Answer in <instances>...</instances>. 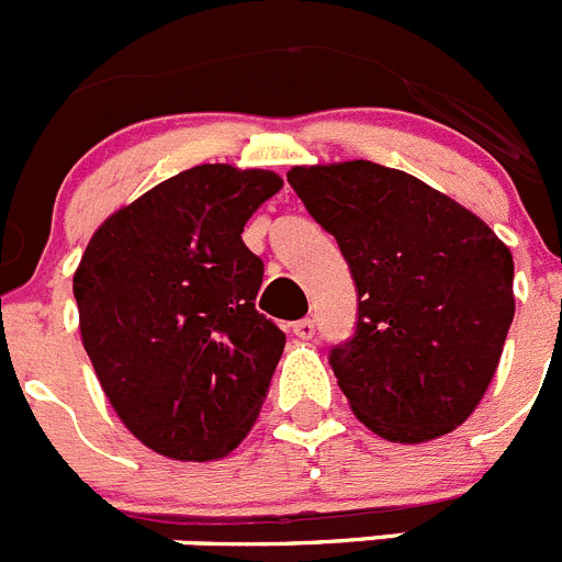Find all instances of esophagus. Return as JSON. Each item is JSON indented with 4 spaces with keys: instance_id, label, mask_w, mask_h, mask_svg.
<instances>
[{
    "instance_id": "esophagus-1",
    "label": "esophagus",
    "mask_w": 562,
    "mask_h": 562,
    "mask_svg": "<svg viewBox=\"0 0 562 562\" xmlns=\"http://www.w3.org/2000/svg\"><path fill=\"white\" fill-rule=\"evenodd\" d=\"M292 335H295L297 340H312V337H315V321H312V317H304V321L292 324Z\"/></svg>"
}]
</instances>
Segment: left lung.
I'll use <instances>...</instances> for the list:
<instances>
[{"mask_svg":"<svg viewBox=\"0 0 562 562\" xmlns=\"http://www.w3.org/2000/svg\"><path fill=\"white\" fill-rule=\"evenodd\" d=\"M337 238L357 329L329 355L357 419L402 445L459 428L493 382L513 326V252L459 202L369 160L286 173Z\"/></svg>","mask_w":562,"mask_h":562,"instance_id":"obj_1","label":"left lung"}]
</instances>
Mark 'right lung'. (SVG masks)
<instances>
[{"mask_svg": "<svg viewBox=\"0 0 562 562\" xmlns=\"http://www.w3.org/2000/svg\"><path fill=\"white\" fill-rule=\"evenodd\" d=\"M281 186L261 168H188L89 238L72 278L83 349L154 453L222 459L256 425L286 335L256 310L265 261L241 231Z\"/></svg>", "mask_w": 562, "mask_h": 562, "instance_id": "obj_1", "label": "right lung"}]
</instances>
